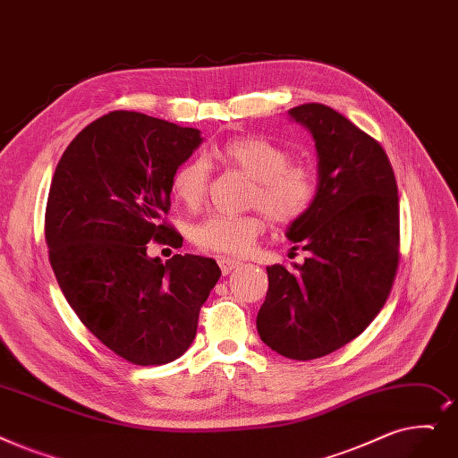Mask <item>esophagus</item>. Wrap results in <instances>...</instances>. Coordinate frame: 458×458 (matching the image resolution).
I'll return each instance as SVG.
<instances>
[{
  "mask_svg": "<svg viewBox=\"0 0 458 458\" xmlns=\"http://www.w3.org/2000/svg\"><path fill=\"white\" fill-rule=\"evenodd\" d=\"M240 266H242V262L233 260V258H221V260H218V267H221L223 275H228V273L235 271Z\"/></svg>",
  "mask_w": 458,
  "mask_h": 458,
  "instance_id": "esophagus-1",
  "label": "esophagus"
}]
</instances>
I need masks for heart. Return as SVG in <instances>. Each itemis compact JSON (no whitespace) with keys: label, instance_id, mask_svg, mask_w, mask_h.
I'll list each match as a JSON object with an SVG mask.
<instances>
[{"label":"heart","instance_id":"b5f03b06","mask_svg":"<svg viewBox=\"0 0 458 458\" xmlns=\"http://www.w3.org/2000/svg\"><path fill=\"white\" fill-rule=\"evenodd\" d=\"M213 157L254 180L250 204L260 208L273 223L288 225L297 221L314 200L316 174L312 166L290 161L288 149L267 138H232L216 146ZM208 187L209 165L202 157L189 158L172 175L174 196L191 209L204 202ZM264 228L266 221L260 213H213L192 228V242L209 252L243 254Z\"/></svg>","mask_w":458,"mask_h":458}]
</instances>
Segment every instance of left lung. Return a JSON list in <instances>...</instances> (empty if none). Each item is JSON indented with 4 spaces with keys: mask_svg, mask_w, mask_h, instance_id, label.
I'll list each match as a JSON object with an SVG mask.
<instances>
[{
    "mask_svg": "<svg viewBox=\"0 0 458 458\" xmlns=\"http://www.w3.org/2000/svg\"><path fill=\"white\" fill-rule=\"evenodd\" d=\"M288 115L318 155L314 200L286 230L310 256L267 267L256 327L276 353L309 361L353 341L384 307L399 264V194L384 148L343 114L307 103Z\"/></svg>",
    "mask_w": 458,
    "mask_h": 458,
    "instance_id": "1",
    "label": "left lung"
}]
</instances>
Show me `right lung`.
Instances as JSON below:
<instances>
[{
	"mask_svg": "<svg viewBox=\"0 0 458 458\" xmlns=\"http://www.w3.org/2000/svg\"><path fill=\"white\" fill-rule=\"evenodd\" d=\"M204 142L202 132L146 114L117 110L76 134L55 166L45 235L50 264L81 322L134 365H165L196 336L198 314L221 269L180 247L163 216L172 175Z\"/></svg>",
	"mask_w": 458,
	"mask_h": 458,
	"instance_id": "obj_1",
	"label": "right lung"
}]
</instances>
